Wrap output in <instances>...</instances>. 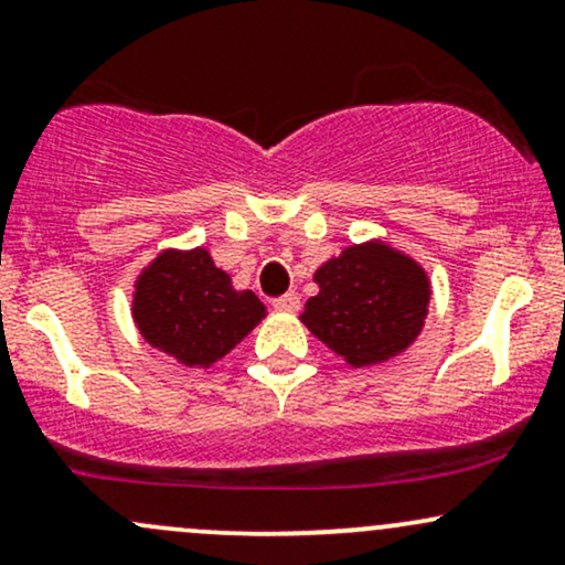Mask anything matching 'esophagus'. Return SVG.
Wrapping results in <instances>:
<instances>
[{
	"label": "esophagus",
	"instance_id": "34e87169",
	"mask_svg": "<svg viewBox=\"0 0 565 565\" xmlns=\"http://www.w3.org/2000/svg\"><path fill=\"white\" fill-rule=\"evenodd\" d=\"M274 308L284 310V313H295V310H300V297H297V291H287L284 297H276Z\"/></svg>",
	"mask_w": 565,
	"mask_h": 565
}]
</instances>
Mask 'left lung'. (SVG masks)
<instances>
[{
	"instance_id": "1",
	"label": "left lung",
	"mask_w": 565,
	"mask_h": 565,
	"mask_svg": "<svg viewBox=\"0 0 565 565\" xmlns=\"http://www.w3.org/2000/svg\"><path fill=\"white\" fill-rule=\"evenodd\" d=\"M319 295L305 302L308 332L353 369L377 366L423 334L430 308V276L382 238L350 244L313 274Z\"/></svg>"
}]
</instances>
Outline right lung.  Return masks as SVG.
Returning <instances> with one entry per match:
<instances>
[{"label": "right lung", "mask_w": 565, "mask_h": 565, "mask_svg": "<svg viewBox=\"0 0 565 565\" xmlns=\"http://www.w3.org/2000/svg\"><path fill=\"white\" fill-rule=\"evenodd\" d=\"M129 310L148 345L191 369L215 366L268 316L204 246L159 252L135 278Z\"/></svg>", "instance_id": "obj_1"}]
</instances>
